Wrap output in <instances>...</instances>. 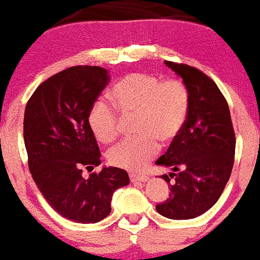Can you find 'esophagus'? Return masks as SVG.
Returning <instances> with one entry per match:
<instances>
[{
	"instance_id": "34e87169",
	"label": "esophagus",
	"mask_w": 260,
	"mask_h": 260,
	"mask_svg": "<svg viewBox=\"0 0 260 260\" xmlns=\"http://www.w3.org/2000/svg\"><path fill=\"white\" fill-rule=\"evenodd\" d=\"M129 178L132 182H147L149 180L148 176L138 174H129Z\"/></svg>"
}]
</instances>
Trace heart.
<instances>
[{
	"instance_id": "heart-1",
	"label": "heart",
	"mask_w": 260,
	"mask_h": 260,
	"mask_svg": "<svg viewBox=\"0 0 260 260\" xmlns=\"http://www.w3.org/2000/svg\"><path fill=\"white\" fill-rule=\"evenodd\" d=\"M110 96L113 105L98 100L89 113V126L103 143H111L118 137L121 118L136 115L134 132L112 147L107 160L116 168L140 171L159 150L162 143L174 140L180 134L189 111V92L178 79L160 80L149 73H131L112 86Z\"/></svg>"
}]
</instances>
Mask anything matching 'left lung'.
Returning <instances> with one entry per match:
<instances>
[{
	"label": "left lung",
	"instance_id": "8db88e82",
	"mask_svg": "<svg viewBox=\"0 0 260 260\" xmlns=\"http://www.w3.org/2000/svg\"><path fill=\"white\" fill-rule=\"evenodd\" d=\"M165 64L187 86L189 111L180 134L156 160V165L172 170L161 176L171 192L156 210L169 219H194L215 204L231 176L235 131L228 101L213 79L188 64Z\"/></svg>",
	"mask_w": 260,
	"mask_h": 260
}]
</instances>
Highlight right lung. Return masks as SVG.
Masks as SVG:
<instances>
[{"label":"right lung","mask_w":260,"mask_h":260,"mask_svg":"<svg viewBox=\"0 0 260 260\" xmlns=\"http://www.w3.org/2000/svg\"><path fill=\"white\" fill-rule=\"evenodd\" d=\"M110 77L99 66H74L50 77L26 103L24 144L32 180L53 210L71 221L99 222L111 213L112 194L129 184L124 170L99 166L100 150L89 113Z\"/></svg>","instance_id":"right-lung-1"}]
</instances>
